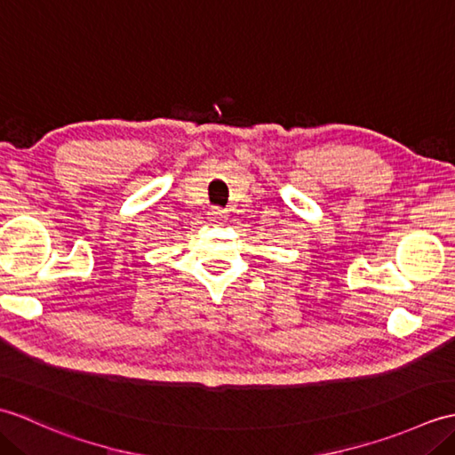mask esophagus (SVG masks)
<instances>
[{
    "mask_svg": "<svg viewBox=\"0 0 455 455\" xmlns=\"http://www.w3.org/2000/svg\"><path fill=\"white\" fill-rule=\"evenodd\" d=\"M207 215H209V219L212 222H219V220L225 219V209H222V207H211Z\"/></svg>",
    "mask_w": 455,
    "mask_h": 455,
    "instance_id": "34e87169",
    "label": "esophagus"
}]
</instances>
